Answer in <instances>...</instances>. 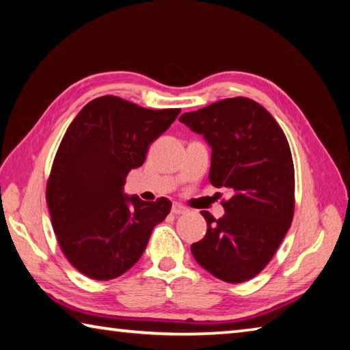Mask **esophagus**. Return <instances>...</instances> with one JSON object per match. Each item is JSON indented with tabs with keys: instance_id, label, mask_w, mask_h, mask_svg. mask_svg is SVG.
<instances>
[{
	"instance_id": "1",
	"label": "esophagus",
	"mask_w": 350,
	"mask_h": 350,
	"mask_svg": "<svg viewBox=\"0 0 350 350\" xmlns=\"http://www.w3.org/2000/svg\"><path fill=\"white\" fill-rule=\"evenodd\" d=\"M187 212V207H185L180 203H174L172 204V213H175V215H180V213H186Z\"/></svg>"
}]
</instances>
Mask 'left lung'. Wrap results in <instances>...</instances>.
Listing matches in <instances>:
<instances>
[{
  "mask_svg": "<svg viewBox=\"0 0 350 350\" xmlns=\"http://www.w3.org/2000/svg\"><path fill=\"white\" fill-rule=\"evenodd\" d=\"M212 147L209 181L228 187L224 217L207 223L192 244L201 267L228 283L258 275L277 252L295 209V172L289 143L278 122L250 98H226L180 116Z\"/></svg>",
  "mask_w": 350,
  "mask_h": 350,
  "instance_id": "obj_1",
  "label": "left lung"
}]
</instances>
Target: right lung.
Instances as JSON below:
<instances>
[{"label":"right lung","instance_id":"add662e5","mask_svg":"<svg viewBox=\"0 0 350 350\" xmlns=\"http://www.w3.org/2000/svg\"><path fill=\"white\" fill-rule=\"evenodd\" d=\"M180 109L150 110L120 96L85 104L67 127L47 180L46 201L61 250L85 277L107 281L137 262L172 203L122 192L149 146Z\"/></svg>","mask_w":350,"mask_h":350}]
</instances>
